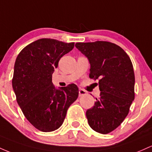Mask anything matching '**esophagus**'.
<instances>
[{
  "label": "esophagus",
  "mask_w": 152,
  "mask_h": 152,
  "mask_svg": "<svg viewBox=\"0 0 152 152\" xmlns=\"http://www.w3.org/2000/svg\"><path fill=\"white\" fill-rule=\"evenodd\" d=\"M86 94H87V92L85 91V90H83V89L79 90V96L80 97L83 96V95H85Z\"/></svg>",
  "instance_id": "34e87169"
}]
</instances>
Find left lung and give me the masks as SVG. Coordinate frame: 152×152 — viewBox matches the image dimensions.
I'll return each mask as SVG.
<instances>
[{
    "mask_svg": "<svg viewBox=\"0 0 152 152\" xmlns=\"http://www.w3.org/2000/svg\"><path fill=\"white\" fill-rule=\"evenodd\" d=\"M75 47L89 60L90 78L99 80L100 95L86 111L88 124L96 132L108 134L124 121L134 100L132 62L121 47L111 42H80Z\"/></svg>",
    "mask_w": 152,
    "mask_h": 152,
    "instance_id": "obj_1",
    "label": "left lung"
}]
</instances>
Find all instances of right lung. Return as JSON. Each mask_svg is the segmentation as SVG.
I'll list each match as a JSON object with an SVG mask.
<instances>
[{
	"mask_svg": "<svg viewBox=\"0 0 152 152\" xmlns=\"http://www.w3.org/2000/svg\"><path fill=\"white\" fill-rule=\"evenodd\" d=\"M74 45V42L40 39L24 47L16 59L12 86L17 103L27 120L43 132L62 126L67 109L78 97L76 85L57 89L52 79L59 59Z\"/></svg>",
	"mask_w": 152,
	"mask_h": 152,
	"instance_id": "add662e5",
	"label": "right lung"
}]
</instances>
